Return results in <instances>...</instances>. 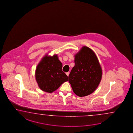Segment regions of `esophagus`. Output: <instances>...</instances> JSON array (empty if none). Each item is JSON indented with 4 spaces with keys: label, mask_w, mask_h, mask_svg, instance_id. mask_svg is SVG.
<instances>
[{
    "label": "esophagus",
    "mask_w": 133,
    "mask_h": 133,
    "mask_svg": "<svg viewBox=\"0 0 133 133\" xmlns=\"http://www.w3.org/2000/svg\"><path fill=\"white\" fill-rule=\"evenodd\" d=\"M66 75H67V76H69V74H70V72H66Z\"/></svg>",
    "instance_id": "34e87169"
}]
</instances>
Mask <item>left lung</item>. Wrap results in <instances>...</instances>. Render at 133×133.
<instances>
[{"mask_svg":"<svg viewBox=\"0 0 133 133\" xmlns=\"http://www.w3.org/2000/svg\"><path fill=\"white\" fill-rule=\"evenodd\" d=\"M75 66L69 76V82L74 93L79 97L89 95L99 84L102 71L95 52L83 46L75 55Z\"/></svg>","mask_w":133,"mask_h":133,"instance_id":"1","label":"left lung"}]
</instances>
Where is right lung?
Returning <instances> with one entry per match:
<instances>
[{
  "label": "right lung",
  "mask_w": 133,
  "mask_h": 133,
  "mask_svg": "<svg viewBox=\"0 0 133 133\" xmlns=\"http://www.w3.org/2000/svg\"><path fill=\"white\" fill-rule=\"evenodd\" d=\"M62 64L57 54L52 56L46 54L42 59L35 70L36 81L43 91L52 93L68 81V76L62 71Z\"/></svg>",
  "instance_id": "add662e5"
}]
</instances>
